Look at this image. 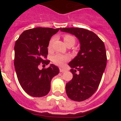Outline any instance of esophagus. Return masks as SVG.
Wrapping results in <instances>:
<instances>
[{
    "mask_svg": "<svg viewBox=\"0 0 121 121\" xmlns=\"http://www.w3.org/2000/svg\"><path fill=\"white\" fill-rule=\"evenodd\" d=\"M59 71H60V72L63 73V72H64V71H65V69H63V68H60Z\"/></svg>",
    "mask_w": 121,
    "mask_h": 121,
    "instance_id": "1",
    "label": "esophagus"
}]
</instances>
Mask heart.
<instances>
[{
    "mask_svg": "<svg viewBox=\"0 0 121 121\" xmlns=\"http://www.w3.org/2000/svg\"><path fill=\"white\" fill-rule=\"evenodd\" d=\"M53 40H54V39H51L50 40L48 45V48H50L52 47ZM64 40L65 43L67 45H71L73 46L75 43V38L73 36H71V35H65L64 36ZM69 59H70L69 56L65 55V54H59V53L55 54L52 57V60H53V62L58 65L60 66L63 65Z\"/></svg>",
    "mask_w": 121,
    "mask_h": 121,
    "instance_id": "1",
    "label": "heart"
}]
</instances>
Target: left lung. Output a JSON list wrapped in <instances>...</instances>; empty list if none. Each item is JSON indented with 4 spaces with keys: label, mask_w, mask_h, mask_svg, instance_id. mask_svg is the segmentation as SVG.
Listing matches in <instances>:
<instances>
[{
    "label": "left lung",
    "mask_w": 121,
    "mask_h": 121,
    "mask_svg": "<svg viewBox=\"0 0 121 121\" xmlns=\"http://www.w3.org/2000/svg\"><path fill=\"white\" fill-rule=\"evenodd\" d=\"M74 35L79 41L80 50L68 64L73 74L67 83L66 93L73 100L83 101L95 93L107 65V54L102 40L93 32L79 28H60Z\"/></svg>",
    "instance_id": "1"
}]
</instances>
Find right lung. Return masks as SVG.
<instances>
[{"instance_id":"obj_1","label":"right lung","mask_w":121,"mask_h":121,"mask_svg":"<svg viewBox=\"0 0 121 121\" xmlns=\"http://www.w3.org/2000/svg\"><path fill=\"white\" fill-rule=\"evenodd\" d=\"M59 28L37 27L23 32L14 45V68L19 84L29 95L42 97L51 88V81L58 74L59 69L50 64L46 69L39 70L40 62L48 65V47L51 37Z\"/></svg>"}]
</instances>
